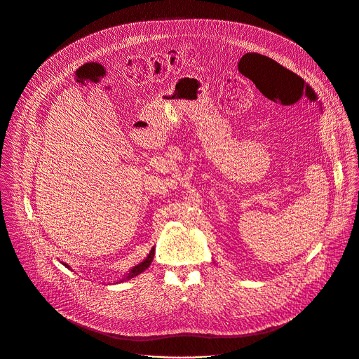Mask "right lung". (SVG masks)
<instances>
[{
	"instance_id": "1",
	"label": "right lung",
	"mask_w": 359,
	"mask_h": 359,
	"mask_svg": "<svg viewBox=\"0 0 359 359\" xmlns=\"http://www.w3.org/2000/svg\"><path fill=\"white\" fill-rule=\"evenodd\" d=\"M154 257H155V248H152L151 250V252H149V255L145 258V261H142L141 264H138L137 266H134L131 271H130V273L123 279V280H130L131 278H134V276H138L140 273H142L145 269H148L149 268V265L152 264V261H154ZM65 266H67L66 264H63ZM69 268V266H67Z\"/></svg>"
}]
</instances>
